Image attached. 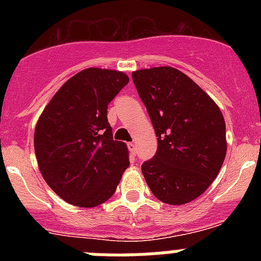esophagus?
I'll return each mask as SVG.
<instances>
[{
	"instance_id": "obj_1",
	"label": "esophagus",
	"mask_w": 261,
	"mask_h": 261,
	"mask_svg": "<svg viewBox=\"0 0 261 261\" xmlns=\"http://www.w3.org/2000/svg\"><path fill=\"white\" fill-rule=\"evenodd\" d=\"M128 149L133 155H135L136 151H137V146H136V144H133V142H128Z\"/></svg>"
}]
</instances>
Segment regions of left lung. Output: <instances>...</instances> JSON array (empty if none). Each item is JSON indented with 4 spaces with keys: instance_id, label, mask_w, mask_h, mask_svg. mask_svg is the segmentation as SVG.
Returning a JSON list of instances; mask_svg holds the SVG:
<instances>
[{
    "instance_id": "8db88e82",
    "label": "left lung",
    "mask_w": 261,
    "mask_h": 261,
    "mask_svg": "<svg viewBox=\"0 0 261 261\" xmlns=\"http://www.w3.org/2000/svg\"><path fill=\"white\" fill-rule=\"evenodd\" d=\"M132 78L158 140L155 155L141 166L147 186L166 204L197 199L225 161L222 112L199 85L171 66L136 70Z\"/></svg>"
}]
</instances>
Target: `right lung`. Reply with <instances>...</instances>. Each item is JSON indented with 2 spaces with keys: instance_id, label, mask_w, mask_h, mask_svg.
I'll use <instances>...</instances> for the list:
<instances>
[{
  "instance_id": "obj_1",
  "label": "right lung",
  "mask_w": 261,
  "mask_h": 261,
  "mask_svg": "<svg viewBox=\"0 0 261 261\" xmlns=\"http://www.w3.org/2000/svg\"><path fill=\"white\" fill-rule=\"evenodd\" d=\"M128 82L123 71L85 69L60 87L39 117L34 135L39 170L64 201L93 208L116 191L129 151L112 137L107 108Z\"/></svg>"
}]
</instances>
